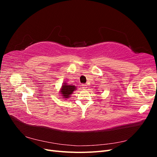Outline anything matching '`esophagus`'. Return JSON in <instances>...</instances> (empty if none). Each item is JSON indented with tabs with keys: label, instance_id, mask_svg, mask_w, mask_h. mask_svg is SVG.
<instances>
[{
	"label": "esophagus",
	"instance_id": "esophagus-1",
	"mask_svg": "<svg viewBox=\"0 0 157 157\" xmlns=\"http://www.w3.org/2000/svg\"><path fill=\"white\" fill-rule=\"evenodd\" d=\"M82 88H83V89H86V88H87V86L86 84H82Z\"/></svg>",
	"mask_w": 157,
	"mask_h": 157
}]
</instances>
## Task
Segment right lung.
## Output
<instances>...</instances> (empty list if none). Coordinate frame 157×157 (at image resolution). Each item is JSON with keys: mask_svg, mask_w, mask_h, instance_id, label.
Listing matches in <instances>:
<instances>
[{"mask_svg": "<svg viewBox=\"0 0 157 157\" xmlns=\"http://www.w3.org/2000/svg\"><path fill=\"white\" fill-rule=\"evenodd\" d=\"M76 89H77L76 86L64 82L62 85V86L61 88L60 93L61 94V96H62V98H63L64 99H67L70 98L71 95L73 94V92Z\"/></svg>", "mask_w": 157, "mask_h": 157, "instance_id": "right-lung-1", "label": "right lung"}]
</instances>
